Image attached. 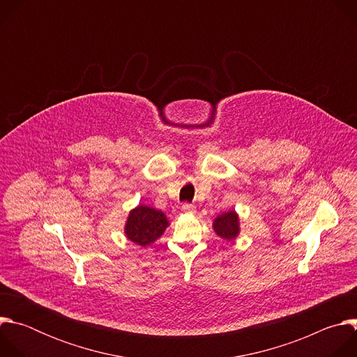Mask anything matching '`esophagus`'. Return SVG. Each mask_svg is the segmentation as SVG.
I'll return each instance as SVG.
<instances>
[{
	"label": "esophagus",
	"instance_id": "obj_1",
	"mask_svg": "<svg viewBox=\"0 0 357 357\" xmlns=\"http://www.w3.org/2000/svg\"><path fill=\"white\" fill-rule=\"evenodd\" d=\"M182 211L185 213H195L196 212V208L193 205H189V203H185V205L182 206Z\"/></svg>",
	"mask_w": 357,
	"mask_h": 357
}]
</instances>
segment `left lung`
<instances>
[{"instance_id": "8db88e82", "label": "left lung", "mask_w": 357, "mask_h": 357, "mask_svg": "<svg viewBox=\"0 0 357 357\" xmlns=\"http://www.w3.org/2000/svg\"><path fill=\"white\" fill-rule=\"evenodd\" d=\"M213 229L225 240H233L237 237L240 227H238V216L234 211L220 215L213 222Z\"/></svg>"}]
</instances>
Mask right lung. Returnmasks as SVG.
Instances as JSON below:
<instances>
[{
    "label": "right lung",
    "instance_id": "add662e5",
    "mask_svg": "<svg viewBox=\"0 0 357 357\" xmlns=\"http://www.w3.org/2000/svg\"><path fill=\"white\" fill-rule=\"evenodd\" d=\"M167 227L168 220L161 211L139 205L128 215L126 234L132 243L145 247L161 237Z\"/></svg>",
    "mask_w": 357,
    "mask_h": 357
}]
</instances>
